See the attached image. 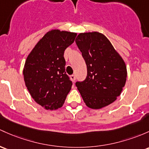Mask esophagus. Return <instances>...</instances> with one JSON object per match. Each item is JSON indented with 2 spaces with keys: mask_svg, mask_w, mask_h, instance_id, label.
Here are the masks:
<instances>
[{
  "mask_svg": "<svg viewBox=\"0 0 149 149\" xmlns=\"http://www.w3.org/2000/svg\"><path fill=\"white\" fill-rule=\"evenodd\" d=\"M70 78H71V80L72 81H73V82H75V81H76V75H75V74L71 75V76H70Z\"/></svg>",
  "mask_w": 149,
  "mask_h": 149,
  "instance_id": "1",
  "label": "esophagus"
}]
</instances>
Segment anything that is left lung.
Wrapping results in <instances>:
<instances>
[{
  "mask_svg": "<svg viewBox=\"0 0 149 149\" xmlns=\"http://www.w3.org/2000/svg\"><path fill=\"white\" fill-rule=\"evenodd\" d=\"M76 43L87 66L76 87L88 107L100 109L116 100L127 80V67L108 39L97 32L81 33Z\"/></svg>",
  "mask_w": 149,
  "mask_h": 149,
  "instance_id": "1",
  "label": "left lung"
}]
</instances>
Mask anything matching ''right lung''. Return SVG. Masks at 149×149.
<instances>
[{"label":"right lung","instance_id":"right-lung-1","mask_svg":"<svg viewBox=\"0 0 149 149\" xmlns=\"http://www.w3.org/2000/svg\"><path fill=\"white\" fill-rule=\"evenodd\" d=\"M74 32L54 29L39 41L27 56L23 75L32 98L47 109L62 107L72 81L65 70L64 51L76 37Z\"/></svg>","mask_w":149,"mask_h":149}]
</instances>
